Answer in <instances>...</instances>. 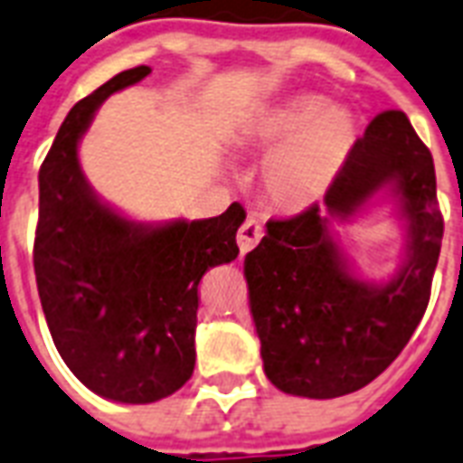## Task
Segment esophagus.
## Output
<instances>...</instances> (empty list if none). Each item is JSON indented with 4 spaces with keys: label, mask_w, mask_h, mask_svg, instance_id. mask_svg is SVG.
Listing matches in <instances>:
<instances>
[{
    "label": "esophagus",
    "mask_w": 463,
    "mask_h": 463,
    "mask_svg": "<svg viewBox=\"0 0 463 463\" xmlns=\"http://www.w3.org/2000/svg\"><path fill=\"white\" fill-rule=\"evenodd\" d=\"M260 236H263V227H260V222L259 219L249 217L244 224H241V229H239V234H236V244H239L241 253H249L253 246L259 244Z\"/></svg>",
    "instance_id": "1"
}]
</instances>
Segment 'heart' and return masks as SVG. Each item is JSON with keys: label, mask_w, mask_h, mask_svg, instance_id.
<instances>
[{"label": "heart", "mask_w": 463, "mask_h": 463, "mask_svg": "<svg viewBox=\"0 0 463 463\" xmlns=\"http://www.w3.org/2000/svg\"><path fill=\"white\" fill-rule=\"evenodd\" d=\"M232 144L246 156L276 153L263 178L270 200L285 210H305L342 170L354 144V124L325 99L302 95L259 114Z\"/></svg>", "instance_id": "obj_1"}]
</instances>
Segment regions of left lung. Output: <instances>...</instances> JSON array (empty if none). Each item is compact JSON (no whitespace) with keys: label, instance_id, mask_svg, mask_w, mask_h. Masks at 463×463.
<instances>
[{"label":"left lung","instance_id":"left-lung-1","mask_svg":"<svg viewBox=\"0 0 463 463\" xmlns=\"http://www.w3.org/2000/svg\"><path fill=\"white\" fill-rule=\"evenodd\" d=\"M383 189L406 222V251L396 276L373 284L350 270L328 224L348 221ZM442 234L432 153L405 112H381L351 146L325 204L270 219L260 244L246 253L249 302L270 383L326 401L381 376L425 315Z\"/></svg>","mask_w":463,"mask_h":463}]
</instances>
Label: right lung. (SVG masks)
<instances>
[{
    "instance_id": "add662e5",
    "label": "right lung",
    "mask_w": 463,
    "mask_h": 463,
    "mask_svg": "<svg viewBox=\"0 0 463 463\" xmlns=\"http://www.w3.org/2000/svg\"><path fill=\"white\" fill-rule=\"evenodd\" d=\"M148 72V65L119 72L68 112L38 170L33 241L55 349L80 383L128 405L168 398L190 381L200 280L239 256L236 232L246 219L234 203L219 217L141 224L90 187L80 138L107 97Z\"/></svg>"
}]
</instances>
